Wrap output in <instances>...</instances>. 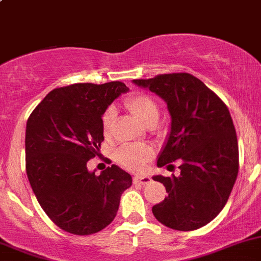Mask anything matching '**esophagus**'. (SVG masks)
Returning <instances> with one entry per match:
<instances>
[{"label": "esophagus", "mask_w": 261, "mask_h": 261, "mask_svg": "<svg viewBox=\"0 0 261 261\" xmlns=\"http://www.w3.org/2000/svg\"><path fill=\"white\" fill-rule=\"evenodd\" d=\"M150 180H151V178L147 177V175H136V177H134V183L141 184V186L150 183Z\"/></svg>", "instance_id": "esophagus-1"}]
</instances>
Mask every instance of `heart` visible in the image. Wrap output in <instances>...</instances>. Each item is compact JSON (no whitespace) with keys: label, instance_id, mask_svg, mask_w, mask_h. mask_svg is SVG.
<instances>
[{"label":"heart","instance_id":"obj_1","mask_svg":"<svg viewBox=\"0 0 261 261\" xmlns=\"http://www.w3.org/2000/svg\"><path fill=\"white\" fill-rule=\"evenodd\" d=\"M126 107L134 117L146 127L155 126L159 120V107L151 97L146 94H136L126 101ZM115 121V110L107 109L102 116V130L105 134L111 131ZM152 151L146 145H123L117 151V159L128 169L140 170L147 160L151 158Z\"/></svg>","mask_w":261,"mask_h":261}]
</instances>
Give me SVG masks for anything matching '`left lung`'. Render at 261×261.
<instances>
[{"label": "left lung", "instance_id": "8db88e82", "mask_svg": "<svg viewBox=\"0 0 261 261\" xmlns=\"http://www.w3.org/2000/svg\"><path fill=\"white\" fill-rule=\"evenodd\" d=\"M133 83L159 96L169 111L170 128L158 155V167L180 160L178 177H152L168 192L164 201L152 207V215L167 227L197 230L222 211L238 177V138L228 109L188 73Z\"/></svg>", "mask_w": 261, "mask_h": 261}]
</instances>
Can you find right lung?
<instances>
[{"label": "right lung", "mask_w": 261, "mask_h": 261, "mask_svg": "<svg viewBox=\"0 0 261 261\" xmlns=\"http://www.w3.org/2000/svg\"><path fill=\"white\" fill-rule=\"evenodd\" d=\"M128 88L121 82L77 83L49 92L26 123V174L50 220L67 232L91 235L114 221L128 173L111 165L99 175L87 163L99 154L102 116Z\"/></svg>", "instance_id": "right-lung-1"}]
</instances>
